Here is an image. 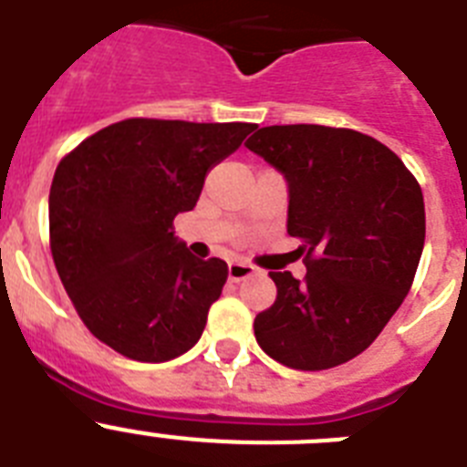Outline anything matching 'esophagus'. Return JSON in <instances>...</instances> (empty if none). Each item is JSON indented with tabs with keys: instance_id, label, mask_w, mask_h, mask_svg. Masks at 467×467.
<instances>
[{
	"instance_id": "esophagus-1",
	"label": "esophagus",
	"mask_w": 467,
	"mask_h": 467,
	"mask_svg": "<svg viewBox=\"0 0 467 467\" xmlns=\"http://www.w3.org/2000/svg\"><path fill=\"white\" fill-rule=\"evenodd\" d=\"M254 274V266L247 262H231L229 264V280L234 283H241V280L250 278Z\"/></svg>"
}]
</instances>
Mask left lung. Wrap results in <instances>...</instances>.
<instances>
[{"label": "left lung", "mask_w": 467, "mask_h": 467, "mask_svg": "<svg viewBox=\"0 0 467 467\" xmlns=\"http://www.w3.org/2000/svg\"><path fill=\"white\" fill-rule=\"evenodd\" d=\"M245 147L287 182V234L304 241L306 278L269 271L274 306L254 317L266 356L304 372L360 356L395 316L423 241V193L379 140L348 128H259Z\"/></svg>", "instance_id": "1"}]
</instances>
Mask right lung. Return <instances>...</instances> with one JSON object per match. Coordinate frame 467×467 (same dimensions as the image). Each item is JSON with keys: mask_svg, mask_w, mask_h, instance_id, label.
<instances>
[{"mask_svg": "<svg viewBox=\"0 0 467 467\" xmlns=\"http://www.w3.org/2000/svg\"><path fill=\"white\" fill-rule=\"evenodd\" d=\"M254 123L126 119L86 138L48 193L53 262L93 337L138 362H166L201 339L229 275L172 231L205 175Z\"/></svg>", "mask_w": 467, "mask_h": 467, "instance_id": "add662e5", "label": "right lung"}]
</instances>
